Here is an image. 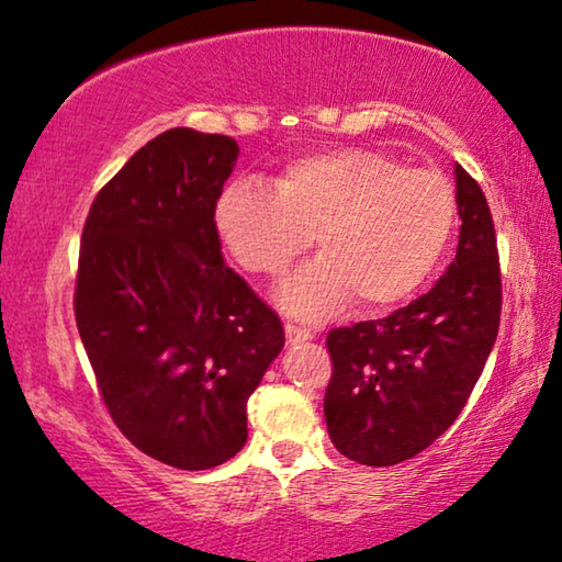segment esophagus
<instances>
[{"label": "esophagus", "instance_id": "obj_1", "mask_svg": "<svg viewBox=\"0 0 562 562\" xmlns=\"http://www.w3.org/2000/svg\"><path fill=\"white\" fill-rule=\"evenodd\" d=\"M284 335H288V342L292 346V342H305V340H313V333H310L307 328H303V325H295V323H288L284 325Z\"/></svg>", "mask_w": 562, "mask_h": 562}]
</instances>
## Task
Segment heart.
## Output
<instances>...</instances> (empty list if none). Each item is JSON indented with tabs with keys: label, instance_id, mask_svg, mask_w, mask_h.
Returning a JSON list of instances; mask_svg holds the SVG:
<instances>
[{
	"label": "heart",
	"instance_id": "1",
	"mask_svg": "<svg viewBox=\"0 0 562 562\" xmlns=\"http://www.w3.org/2000/svg\"><path fill=\"white\" fill-rule=\"evenodd\" d=\"M224 249L245 272L280 278L305 249L310 262L280 290L288 313L317 321L353 297L386 310L422 288L457 227V191L434 169H408L379 148H328L292 158L270 187L232 183L214 206Z\"/></svg>",
	"mask_w": 562,
	"mask_h": 562
}]
</instances>
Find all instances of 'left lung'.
<instances>
[{
    "instance_id": "left-lung-1",
    "label": "left lung",
    "mask_w": 562,
    "mask_h": 562,
    "mask_svg": "<svg viewBox=\"0 0 562 562\" xmlns=\"http://www.w3.org/2000/svg\"><path fill=\"white\" fill-rule=\"evenodd\" d=\"M457 257L439 282L381 321L328 333L325 422L335 449L391 467L431 447L462 414L497 340L502 274L484 191L457 164Z\"/></svg>"
}]
</instances>
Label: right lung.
Here are the masks:
<instances>
[{
    "label": "right lung",
    "instance_id": "right-lung-1",
    "mask_svg": "<svg viewBox=\"0 0 562 562\" xmlns=\"http://www.w3.org/2000/svg\"><path fill=\"white\" fill-rule=\"evenodd\" d=\"M239 156L171 128L98 191L80 239L75 323L100 398L133 447L212 469L247 441V398L284 346L278 313L222 259L214 206Z\"/></svg>",
    "mask_w": 562,
    "mask_h": 562
}]
</instances>
